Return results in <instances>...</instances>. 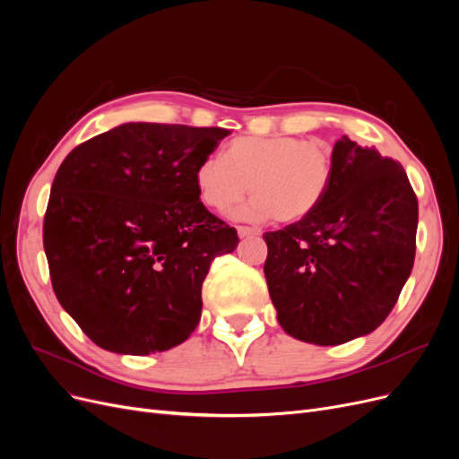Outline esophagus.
Returning <instances> with one entry per match:
<instances>
[{
  "mask_svg": "<svg viewBox=\"0 0 459 459\" xmlns=\"http://www.w3.org/2000/svg\"><path fill=\"white\" fill-rule=\"evenodd\" d=\"M238 233H239V238H256V235H260L258 230L247 228V226H239V228H238Z\"/></svg>",
  "mask_w": 459,
  "mask_h": 459,
  "instance_id": "obj_1",
  "label": "esophagus"
}]
</instances>
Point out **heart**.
I'll return each instance as SVG.
<instances>
[{"label": "heart", "instance_id": "1", "mask_svg": "<svg viewBox=\"0 0 459 459\" xmlns=\"http://www.w3.org/2000/svg\"><path fill=\"white\" fill-rule=\"evenodd\" d=\"M333 169V151L324 142L248 135L231 142L221 159H204L193 178L201 201L216 212H230L251 191L255 199L238 216L295 224L325 199Z\"/></svg>", "mask_w": 459, "mask_h": 459}]
</instances>
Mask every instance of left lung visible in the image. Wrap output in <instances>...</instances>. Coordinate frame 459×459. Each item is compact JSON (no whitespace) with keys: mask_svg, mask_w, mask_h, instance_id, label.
<instances>
[{"mask_svg":"<svg viewBox=\"0 0 459 459\" xmlns=\"http://www.w3.org/2000/svg\"><path fill=\"white\" fill-rule=\"evenodd\" d=\"M333 164L316 211L264 233L277 322L319 346L369 335L385 322L411 273L418 231V199L400 162L342 137Z\"/></svg>","mask_w":459,"mask_h":459,"instance_id":"left-lung-1","label":"left lung"}]
</instances>
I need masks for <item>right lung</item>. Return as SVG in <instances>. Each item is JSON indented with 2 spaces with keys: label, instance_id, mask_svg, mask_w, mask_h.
Listing matches in <instances>:
<instances>
[{
  "label": "right lung",
  "instance_id": "add662e5",
  "mask_svg": "<svg viewBox=\"0 0 459 459\" xmlns=\"http://www.w3.org/2000/svg\"><path fill=\"white\" fill-rule=\"evenodd\" d=\"M228 134L126 122L59 166L44 218L51 283L97 346L147 356L199 325L204 277L239 238L206 211L193 176Z\"/></svg>",
  "mask_w": 459,
  "mask_h": 459
}]
</instances>
